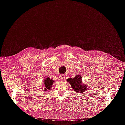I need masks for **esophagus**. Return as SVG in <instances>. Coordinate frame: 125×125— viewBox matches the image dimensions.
Listing matches in <instances>:
<instances>
[{"mask_svg":"<svg viewBox=\"0 0 125 125\" xmlns=\"http://www.w3.org/2000/svg\"><path fill=\"white\" fill-rule=\"evenodd\" d=\"M59 78H60V79H62V80H63V79L65 78V75H64L63 74H60L59 75Z\"/></svg>","mask_w":125,"mask_h":125,"instance_id":"34e87169","label":"esophagus"}]
</instances>
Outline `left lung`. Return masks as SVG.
<instances>
[{
	"mask_svg": "<svg viewBox=\"0 0 125 125\" xmlns=\"http://www.w3.org/2000/svg\"><path fill=\"white\" fill-rule=\"evenodd\" d=\"M67 81L70 84L72 89L76 93H83L87 89V85L83 84L81 75L77 74L73 78H68Z\"/></svg>",
	"mask_w": 125,
	"mask_h": 125,
	"instance_id": "8db88e82",
	"label": "left lung"
}]
</instances>
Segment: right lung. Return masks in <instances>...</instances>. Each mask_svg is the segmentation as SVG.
<instances>
[{
    "label": "right lung",
    "mask_w": 125,
    "mask_h": 125,
    "mask_svg": "<svg viewBox=\"0 0 125 125\" xmlns=\"http://www.w3.org/2000/svg\"><path fill=\"white\" fill-rule=\"evenodd\" d=\"M44 79H43V85L42 86L43 89L44 91H47L50 90L52 86V84L54 83V81L52 80L50 77H44Z\"/></svg>",
    "instance_id": "1"
}]
</instances>
